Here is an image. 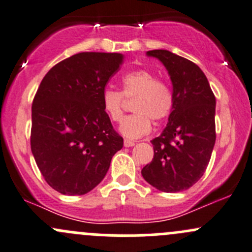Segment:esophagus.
Listing matches in <instances>:
<instances>
[{
  "label": "esophagus",
  "mask_w": 252,
  "mask_h": 252,
  "mask_svg": "<svg viewBox=\"0 0 252 252\" xmlns=\"http://www.w3.org/2000/svg\"><path fill=\"white\" fill-rule=\"evenodd\" d=\"M134 145H135V142L134 141H131V140H124V146L126 147H131V146H134Z\"/></svg>",
  "instance_id": "esophagus-1"
}]
</instances>
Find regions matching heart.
Masks as SVG:
<instances>
[{"instance_id": "heart-1", "label": "heart", "mask_w": 252, "mask_h": 252, "mask_svg": "<svg viewBox=\"0 0 252 252\" xmlns=\"http://www.w3.org/2000/svg\"><path fill=\"white\" fill-rule=\"evenodd\" d=\"M123 90L107 88L102 91L101 103L106 116L112 122H118L123 116V95L135 97L131 116L126 117L119 124V133L126 139L135 140L151 131L154 121H162L173 108V94L169 86L152 72L139 69L129 72L122 78Z\"/></svg>"}]
</instances>
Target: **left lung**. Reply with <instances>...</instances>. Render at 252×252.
Instances as JSON below:
<instances>
[{"instance_id":"left-lung-1","label":"left lung","mask_w":252,"mask_h":252,"mask_svg":"<svg viewBox=\"0 0 252 252\" xmlns=\"http://www.w3.org/2000/svg\"><path fill=\"white\" fill-rule=\"evenodd\" d=\"M166 67L173 108L162 134L152 140L154 158L144 179L163 192L184 191L205 173L216 142V97L199 65L167 50L147 51Z\"/></svg>"}]
</instances>
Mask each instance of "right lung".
I'll return each instance as SVG.
<instances>
[{"label":"right lung","instance_id":"add662e5","mask_svg":"<svg viewBox=\"0 0 252 252\" xmlns=\"http://www.w3.org/2000/svg\"><path fill=\"white\" fill-rule=\"evenodd\" d=\"M123 62L121 53L81 52L51 68L32 106V152L47 184L84 195L101 183L123 147L101 95Z\"/></svg>","mask_w":252,"mask_h":252}]
</instances>
